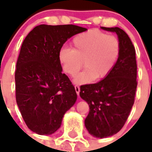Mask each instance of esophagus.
Segmentation results:
<instances>
[{
    "label": "esophagus",
    "instance_id": "obj_1",
    "mask_svg": "<svg viewBox=\"0 0 152 152\" xmlns=\"http://www.w3.org/2000/svg\"><path fill=\"white\" fill-rule=\"evenodd\" d=\"M74 88H75V90H76V92L77 94V95H80V88L79 87L78 85H75L74 86Z\"/></svg>",
    "mask_w": 152,
    "mask_h": 152
}]
</instances>
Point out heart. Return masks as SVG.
<instances>
[{
  "label": "heart",
  "mask_w": 152,
  "mask_h": 152,
  "mask_svg": "<svg viewBox=\"0 0 152 152\" xmlns=\"http://www.w3.org/2000/svg\"><path fill=\"white\" fill-rule=\"evenodd\" d=\"M71 46L72 50L64 47L60 50L58 59L63 72L70 76L78 73L83 62L86 69L74 79V82L80 84L108 76L121 53L118 37L96 29L76 35L72 40Z\"/></svg>",
  "instance_id": "b5f03b06"
}]
</instances>
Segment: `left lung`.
Returning <instances> with one entry per match:
<instances>
[{"label":"left lung","mask_w":152,"mask_h":152,"mask_svg":"<svg viewBox=\"0 0 152 152\" xmlns=\"http://www.w3.org/2000/svg\"><path fill=\"white\" fill-rule=\"evenodd\" d=\"M101 28L118 34L120 56L103 80L80 86V95L90 109L84 121L86 129L93 137L106 138L119 132L129 116L137 87V65L134 46L128 34L119 27Z\"/></svg>","instance_id":"obj_1"}]
</instances>
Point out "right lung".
I'll list each match as a JSON object with an SVG mask.
<instances>
[{"instance_id":"right-lung-1","label":"right lung","mask_w":152,"mask_h":152,"mask_svg":"<svg viewBox=\"0 0 152 152\" xmlns=\"http://www.w3.org/2000/svg\"><path fill=\"white\" fill-rule=\"evenodd\" d=\"M85 31L72 24H41L23 42L15 72V99L26 125L37 134L56 132L76 102L75 88L62 73L58 53L69 38Z\"/></svg>"}]
</instances>
